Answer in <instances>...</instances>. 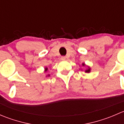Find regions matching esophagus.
I'll use <instances>...</instances> for the list:
<instances>
[{
  "label": "esophagus",
  "mask_w": 124,
  "mask_h": 124,
  "mask_svg": "<svg viewBox=\"0 0 124 124\" xmlns=\"http://www.w3.org/2000/svg\"><path fill=\"white\" fill-rule=\"evenodd\" d=\"M65 59H66L65 56H62V57H61V60H62V61H65Z\"/></svg>",
  "instance_id": "obj_1"
}]
</instances>
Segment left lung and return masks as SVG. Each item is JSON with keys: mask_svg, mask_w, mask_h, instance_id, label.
<instances>
[{"mask_svg": "<svg viewBox=\"0 0 124 124\" xmlns=\"http://www.w3.org/2000/svg\"><path fill=\"white\" fill-rule=\"evenodd\" d=\"M82 66L85 67V63H82ZM91 68H90L89 67H87V69L85 71V72H87V73H89V72H91Z\"/></svg>", "mask_w": 124, "mask_h": 124, "instance_id": "1", "label": "left lung"}]
</instances>
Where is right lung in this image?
<instances>
[{
  "mask_svg": "<svg viewBox=\"0 0 124 124\" xmlns=\"http://www.w3.org/2000/svg\"><path fill=\"white\" fill-rule=\"evenodd\" d=\"M47 70H48V68H47V67H46V68H45V71H45V72H46ZM50 76V75L48 74V75H47V76H46V77H49Z\"/></svg>",
  "mask_w": 124,
  "mask_h": 124,
  "instance_id": "1",
  "label": "right lung"
}]
</instances>
